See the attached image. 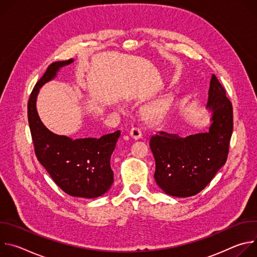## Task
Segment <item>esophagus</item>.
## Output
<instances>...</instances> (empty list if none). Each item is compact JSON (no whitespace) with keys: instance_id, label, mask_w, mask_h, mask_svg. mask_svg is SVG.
Here are the masks:
<instances>
[{"instance_id":"obj_1","label":"esophagus","mask_w":257,"mask_h":257,"mask_svg":"<svg viewBox=\"0 0 257 257\" xmlns=\"http://www.w3.org/2000/svg\"><path fill=\"white\" fill-rule=\"evenodd\" d=\"M141 130L138 128V127H133L131 130H130V136L133 138V139H139L141 138Z\"/></svg>"}]
</instances>
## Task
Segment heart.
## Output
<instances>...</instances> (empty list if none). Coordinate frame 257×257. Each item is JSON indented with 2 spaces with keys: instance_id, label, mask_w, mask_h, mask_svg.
<instances>
[{
  "instance_id": "b5f03b06",
  "label": "heart",
  "mask_w": 257,
  "mask_h": 257,
  "mask_svg": "<svg viewBox=\"0 0 257 257\" xmlns=\"http://www.w3.org/2000/svg\"><path fill=\"white\" fill-rule=\"evenodd\" d=\"M169 105H170V98L168 96H162L154 100L153 102L149 103L143 108L142 111L143 118L148 122H152V123L157 122L164 117Z\"/></svg>"
}]
</instances>
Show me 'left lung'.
<instances>
[{
  "label": "left lung",
  "mask_w": 257,
  "mask_h": 257,
  "mask_svg": "<svg viewBox=\"0 0 257 257\" xmlns=\"http://www.w3.org/2000/svg\"><path fill=\"white\" fill-rule=\"evenodd\" d=\"M206 106L212 111L209 131L185 138L161 131L150 140L156 161V182L169 195H196L227 162L233 132V106L214 74Z\"/></svg>",
  "instance_id": "obj_1"
}]
</instances>
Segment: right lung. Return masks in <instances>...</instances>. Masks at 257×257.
<instances>
[{
  "label": "right lung",
  "instance_id": "obj_1",
  "mask_svg": "<svg viewBox=\"0 0 257 257\" xmlns=\"http://www.w3.org/2000/svg\"><path fill=\"white\" fill-rule=\"evenodd\" d=\"M72 62L70 59L52 63L35 84L27 104L28 123L35 156L56 184L71 196L95 198L105 193L114 182L111 156L120 137V131L99 138L72 140L47 129L35 106L42 85L56 76L59 68Z\"/></svg>",
  "mask_w": 257,
  "mask_h": 257
}]
</instances>
